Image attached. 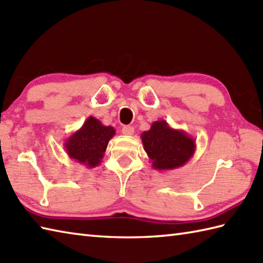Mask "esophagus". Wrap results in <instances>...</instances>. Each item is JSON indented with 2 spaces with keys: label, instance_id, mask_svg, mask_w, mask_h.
<instances>
[{
  "label": "esophagus",
  "instance_id": "esophagus-1",
  "mask_svg": "<svg viewBox=\"0 0 263 263\" xmlns=\"http://www.w3.org/2000/svg\"><path fill=\"white\" fill-rule=\"evenodd\" d=\"M122 133L125 136H133V133H135V128L132 126H123Z\"/></svg>",
  "mask_w": 263,
  "mask_h": 263
}]
</instances>
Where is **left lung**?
<instances>
[{
	"label": "left lung",
	"instance_id": "1",
	"mask_svg": "<svg viewBox=\"0 0 263 263\" xmlns=\"http://www.w3.org/2000/svg\"><path fill=\"white\" fill-rule=\"evenodd\" d=\"M143 149L156 171H172L185 165L195 153V140L185 131L176 130L165 120L154 122L141 133Z\"/></svg>",
	"mask_w": 263,
	"mask_h": 263
}]
</instances>
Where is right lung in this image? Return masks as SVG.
I'll return each instance as SVG.
<instances>
[{"instance_id": "right-lung-1", "label": "right lung", "mask_w": 263, "mask_h": 263, "mask_svg": "<svg viewBox=\"0 0 263 263\" xmlns=\"http://www.w3.org/2000/svg\"><path fill=\"white\" fill-rule=\"evenodd\" d=\"M115 136L113 126H106L93 116H89L79 130L72 133L64 142L71 159L93 168L102 163L108 141Z\"/></svg>"}]
</instances>
